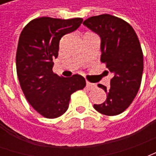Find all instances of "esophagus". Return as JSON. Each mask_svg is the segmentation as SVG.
<instances>
[{"instance_id":"1","label":"esophagus","mask_w":156,"mask_h":156,"mask_svg":"<svg viewBox=\"0 0 156 156\" xmlns=\"http://www.w3.org/2000/svg\"><path fill=\"white\" fill-rule=\"evenodd\" d=\"M96 87V84L90 83V82H87V88H94Z\"/></svg>"}]
</instances>
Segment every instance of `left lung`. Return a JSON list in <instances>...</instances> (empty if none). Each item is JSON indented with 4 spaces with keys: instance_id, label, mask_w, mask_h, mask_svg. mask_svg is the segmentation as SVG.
<instances>
[{
    "instance_id": "1",
    "label": "left lung",
    "mask_w": 156,
    "mask_h": 156,
    "mask_svg": "<svg viewBox=\"0 0 156 156\" xmlns=\"http://www.w3.org/2000/svg\"><path fill=\"white\" fill-rule=\"evenodd\" d=\"M83 24L100 36L101 62L113 75L109 88L98 84L107 98L94 107L103 115H119L129 108L140 87L144 61L137 34L127 22L109 14L91 16Z\"/></svg>"
}]
</instances>
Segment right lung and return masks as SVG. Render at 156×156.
<instances>
[{"label": "right lung", "instance_id": "obj_1", "mask_svg": "<svg viewBox=\"0 0 156 156\" xmlns=\"http://www.w3.org/2000/svg\"><path fill=\"white\" fill-rule=\"evenodd\" d=\"M82 22L80 17L42 16L32 20L21 32L16 56L20 86L31 106L45 118L63 115L72 94L86 86L81 75L63 78L52 72V59L58 58L60 39L78 29Z\"/></svg>", "mask_w": 156, "mask_h": 156}]
</instances>
